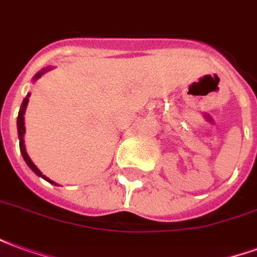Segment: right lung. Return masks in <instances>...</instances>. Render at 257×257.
I'll list each match as a JSON object with an SVG mask.
<instances>
[{
  "label": "right lung",
  "instance_id": "right-lung-1",
  "mask_svg": "<svg viewBox=\"0 0 257 257\" xmlns=\"http://www.w3.org/2000/svg\"><path fill=\"white\" fill-rule=\"evenodd\" d=\"M47 71V68L45 70H42L41 73H38L34 77V79L37 78H40L41 77L42 74L45 73ZM29 96L30 95H27V97H25V100H23V103H22V106H20V110H19V115H18V132H19V143H20V153H22V156H23V158H25V161L26 164L29 165V167L31 168V171L34 173H37L38 176H41L42 179H45L47 182H49V183H52V184H56L55 182H52L51 179H48L47 176H44L41 173V171L38 169V168L33 164V161L30 160V157L27 156V153H26V147H25V139H23V136H25V132H26V128H25V111H26V107H27V103H29ZM58 186V184H56Z\"/></svg>",
  "mask_w": 257,
  "mask_h": 257
}]
</instances>
